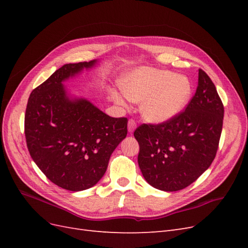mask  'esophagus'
Instances as JSON below:
<instances>
[{"label": "esophagus", "mask_w": 248, "mask_h": 248, "mask_svg": "<svg viewBox=\"0 0 248 248\" xmlns=\"http://www.w3.org/2000/svg\"><path fill=\"white\" fill-rule=\"evenodd\" d=\"M127 128H128V132L129 133H132L137 128L136 121H134V120H132V119L129 120V121H128V126H127Z\"/></svg>", "instance_id": "obj_1"}]
</instances>
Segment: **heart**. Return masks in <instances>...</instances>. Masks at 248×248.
I'll list each match as a JSON object with an SVG mask.
<instances>
[{
    "instance_id": "b5f03b06",
    "label": "heart",
    "mask_w": 248,
    "mask_h": 248,
    "mask_svg": "<svg viewBox=\"0 0 248 248\" xmlns=\"http://www.w3.org/2000/svg\"><path fill=\"white\" fill-rule=\"evenodd\" d=\"M120 87L123 94L111 92L114 102L122 108L127 107L126 98L131 102H141V116L155 124L177 117L188 104L192 94L188 77L152 67L132 70L123 78Z\"/></svg>"
}]
</instances>
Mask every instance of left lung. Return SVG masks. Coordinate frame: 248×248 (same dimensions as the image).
Returning <instances> with one entry per match:
<instances>
[{
  "label": "left lung",
  "instance_id": "left-lung-1",
  "mask_svg": "<svg viewBox=\"0 0 248 248\" xmlns=\"http://www.w3.org/2000/svg\"><path fill=\"white\" fill-rule=\"evenodd\" d=\"M223 106L205 71L199 69L197 92L186 109L170 121L140 125L138 162L154 188L178 191L193 183L211 166L222 129Z\"/></svg>",
  "mask_w": 248,
  "mask_h": 248
}]
</instances>
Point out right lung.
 I'll list each match as a JSON object with an SVG mask.
<instances>
[{
    "mask_svg": "<svg viewBox=\"0 0 248 248\" xmlns=\"http://www.w3.org/2000/svg\"><path fill=\"white\" fill-rule=\"evenodd\" d=\"M99 60L65 64L29 97L25 133L30 155L52 183L81 191L98 183L127 136V119L112 118L64 85Z\"/></svg>",
    "mask_w": 248,
    "mask_h": 248,
    "instance_id": "1",
    "label": "right lung"
}]
</instances>
